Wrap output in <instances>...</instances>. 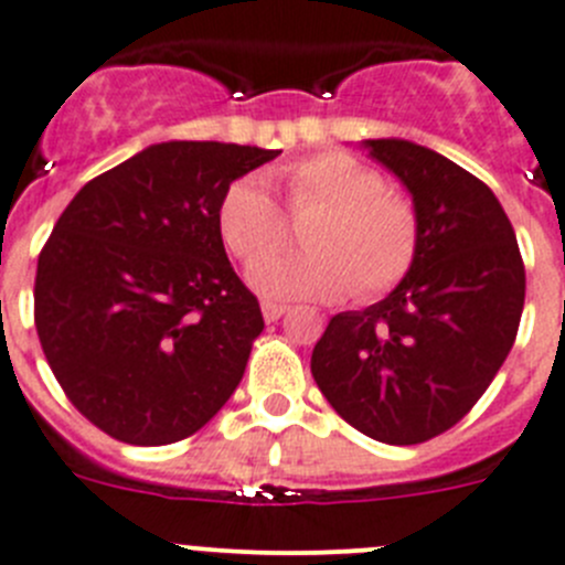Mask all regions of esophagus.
Listing matches in <instances>:
<instances>
[{"mask_svg": "<svg viewBox=\"0 0 565 565\" xmlns=\"http://www.w3.org/2000/svg\"><path fill=\"white\" fill-rule=\"evenodd\" d=\"M284 312H287V307H284V303H276V301H264L262 303V315H264V320H267V323H276V320L281 318Z\"/></svg>", "mask_w": 565, "mask_h": 565, "instance_id": "1", "label": "esophagus"}]
</instances>
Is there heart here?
<instances>
[{
  "label": "heart",
  "mask_w": 565,
  "mask_h": 565,
  "mask_svg": "<svg viewBox=\"0 0 565 565\" xmlns=\"http://www.w3.org/2000/svg\"><path fill=\"white\" fill-rule=\"evenodd\" d=\"M292 216L315 211L303 225L307 250L264 262L287 242V216L258 177H238L222 194L216 227L250 281L267 298L334 301L354 289L369 301L408 276L419 250V213L383 174L345 151H318L278 171Z\"/></svg>",
  "instance_id": "obj_1"
}]
</instances>
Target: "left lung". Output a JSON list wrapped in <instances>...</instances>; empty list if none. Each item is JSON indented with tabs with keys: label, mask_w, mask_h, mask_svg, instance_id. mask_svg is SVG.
I'll return each mask as SVG.
<instances>
[{
	"label": "left lung",
	"mask_w": 565,
	"mask_h": 565,
	"mask_svg": "<svg viewBox=\"0 0 565 565\" xmlns=\"http://www.w3.org/2000/svg\"><path fill=\"white\" fill-rule=\"evenodd\" d=\"M419 213V250L383 301L340 312L315 343L312 377L352 428L419 445L481 399L515 343L526 273L490 188L411 140H365Z\"/></svg>",
	"instance_id": "obj_1"
}]
</instances>
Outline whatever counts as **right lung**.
Returning a JSON list of instances; mask_svg holds the SVG:
<instances>
[{"label": "right lung", "mask_w": 565, "mask_h": 565, "mask_svg": "<svg viewBox=\"0 0 565 565\" xmlns=\"http://www.w3.org/2000/svg\"><path fill=\"white\" fill-rule=\"evenodd\" d=\"M278 151L216 140L143 149L86 182L35 270V332L70 403L126 445H171L242 383L264 318L227 262L216 207Z\"/></svg>", "instance_id": "right-lung-1"}]
</instances>
